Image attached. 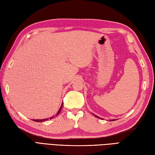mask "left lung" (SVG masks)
<instances>
[{
  "label": "left lung",
  "instance_id": "1",
  "mask_svg": "<svg viewBox=\"0 0 155 155\" xmlns=\"http://www.w3.org/2000/svg\"><path fill=\"white\" fill-rule=\"evenodd\" d=\"M94 116H96V117H98V118H100V117H98V116H96V115H94ZM100 119H102V118H100ZM112 121H115V120H112Z\"/></svg>",
  "mask_w": 155,
  "mask_h": 155
}]
</instances>
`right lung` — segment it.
Segmentation results:
<instances>
[{
	"instance_id": "add662e5",
	"label": "right lung",
	"mask_w": 155,
	"mask_h": 155,
	"mask_svg": "<svg viewBox=\"0 0 155 155\" xmlns=\"http://www.w3.org/2000/svg\"><path fill=\"white\" fill-rule=\"evenodd\" d=\"M62 107H63V103H62V104H61V107H60V108H59V111H58V112H57V114L56 116H57V115H58V114L60 113V111H61V109H62ZM53 117H50V120H51V119H53ZM48 120V119H44V120H33V121H37V122H41V121H46V120Z\"/></svg>"
}]
</instances>
